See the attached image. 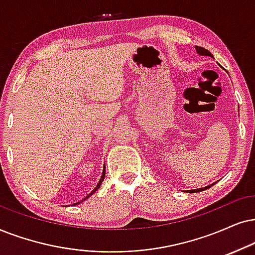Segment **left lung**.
Returning a JSON list of instances; mask_svg holds the SVG:
<instances>
[{
    "instance_id": "1",
    "label": "left lung",
    "mask_w": 255,
    "mask_h": 255,
    "mask_svg": "<svg viewBox=\"0 0 255 255\" xmlns=\"http://www.w3.org/2000/svg\"><path fill=\"white\" fill-rule=\"evenodd\" d=\"M195 49H196V53H198L199 55H201V56H211V57H213V55H212V54H211V51H208L207 49H205V48H202V47H198V46H196V47H195ZM214 183H215V182H214ZM214 183H212V185H209V186H206V187H204V188H196V189H192V191H187V192H191V193L202 192V191H205V189L209 188V187L213 186Z\"/></svg>"
}]
</instances>
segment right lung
<instances>
[{"label":"right lung","mask_w":255,"mask_h":255,"mask_svg":"<svg viewBox=\"0 0 255 255\" xmlns=\"http://www.w3.org/2000/svg\"><path fill=\"white\" fill-rule=\"evenodd\" d=\"M105 175H106V166H104V170H102V175H101V179H100V181H99V183H98V185H96V187H95V188H94V189H93V191H92V192H90V193H89V194H88V195H87L85 199H83V200H81V201H79V202H75V204H73V205H74V206H75V205H79V204H81V202H83V201H85V200H87V199H88L90 195H93V194H94V193H95L96 191H98V189L100 188V186H101V183H102V182H104V180H105Z\"/></svg>","instance_id":"add662e5"}]
</instances>
